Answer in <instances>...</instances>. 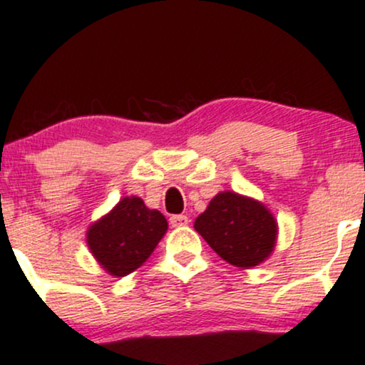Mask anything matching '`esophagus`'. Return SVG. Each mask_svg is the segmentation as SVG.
Returning a JSON list of instances; mask_svg holds the SVG:
<instances>
[{
    "label": "esophagus",
    "mask_w": 365,
    "mask_h": 365,
    "mask_svg": "<svg viewBox=\"0 0 365 365\" xmlns=\"http://www.w3.org/2000/svg\"><path fill=\"white\" fill-rule=\"evenodd\" d=\"M190 223V220L185 215H173L170 217V225L173 226V228H180V226H185Z\"/></svg>",
    "instance_id": "1"
}]
</instances>
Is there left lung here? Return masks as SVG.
<instances>
[{"instance_id": "left-lung-1", "label": "left lung", "mask_w": 365, "mask_h": 365, "mask_svg": "<svg viewBox=\"0 0 365 365\" xmlns=\"http://www.w3.org/2000/svg\"><path fill=\"white\" fill-rule=\"evenodd\" d=\"M194 228L215 252L237 267H252L273 252L276 221L257 200L221 192L195 220Z\"/></svg>"}]
</instances>
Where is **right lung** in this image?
Returning a JSON list of instances; mask_svg holds the SVG:
<instances>
[{
  "label": "right lung",
  "instance_id": "obj_1",
  "mask_svg": "<svg viewBox=\"0 0 365 365\" xmlns=\"http://www.w3.org/2000/svg\"><path fill=\"white\" fill-rule=\"evenodd\" d=\"M168 221L139 197H125L87 232L91 252L113 276H127L153 254Z\"/></svg>",
  "mask_w": 365,
  "mask_h": 365
}]
</instances>
